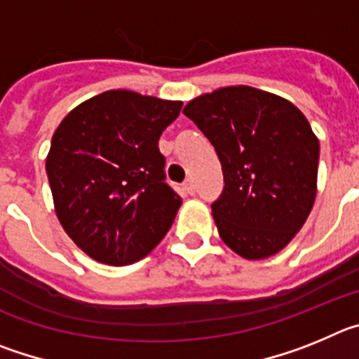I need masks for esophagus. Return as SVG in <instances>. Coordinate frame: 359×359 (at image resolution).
I'll list each match as a JSON object with an SVG mask.
<instances>
[{"label":"esophagus","instance_id":"1","mask_svg":"<svg viewBox=\"0 0 359 359\" xmlns=\"http://www.w3.org/2000/svg\"><path fill=\"white\" fill-rule=\"evenodd\" d=\"M183 190H185L187 194H194L196 192V185H194V182H192V180H185V182H183Z\"/></svg>","mask_w":359,"mask_h":359}]
</instances>
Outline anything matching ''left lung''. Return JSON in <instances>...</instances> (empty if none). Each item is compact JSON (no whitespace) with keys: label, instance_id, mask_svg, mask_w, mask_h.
I'll list each match as a JSON object with an SVG mask.
<instances>
[{"label":"left lung","instance_id":"left-lung-1","mask_svg":"<svg viewBox=\"0 0 359 359\" xmlns=\"http://www.w3.org/2000/svg\"><path fill=\"white\" fill-rule=\"evenodd\" d=\"M183 113L223 167L224 189L212 203L223 243L250 261L286 248L316 198L320 144L302 111L278 95L228 86L190 100Z\"/></svg>","mask_w":359,"mask_h":359}]
</instances>
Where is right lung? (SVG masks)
<instances>
[{"instance_id":"add662e5","label":"right lung","mask_w":359,"mask_h":359,"mask_svg":"<svg viewBox=\"0 0 359 359\" xmlns=\"http://www.w3.org/2000/svg\"><path fill=\"white\" fill-rule=\"evenodd\" d=\"M182 106L104 91L69 111L53 133L46 174L55 214L95 261L133 264L172 226L182 198L165 183L158 140Z\"/></svg>"}]
</instances>
